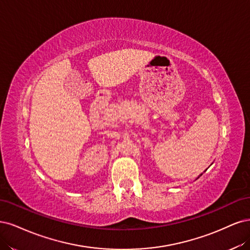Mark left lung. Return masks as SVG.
<instances>
[{
	"label": "left lung",
	"instance_id": "left-lung-1",
	"mask_svg": "<svg viewBox=\"0 0 250 250\" xmlns=\"http://www.w3.org/2000/svg\"><path fill=\"white\" fill-rule=\"evenodd\" d=\"M200 175H201V174H200ZM200 175H199V176H200ZM199 176H198V178H199ZM198 178H197V179H198Z\"/></svg>",
	"mask_w": 250,
	"mask_h": 250
}]
</instances>
